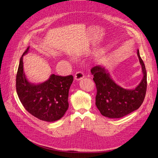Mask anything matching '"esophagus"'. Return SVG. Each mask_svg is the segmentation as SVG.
<instances>
[{
	"label": "esophagus",
	"mask_w": 158,
	"mask_h": 158,
	"mask_svg": "<svg viewBox=\"0 0 158 158\" xmlns=\"http://www.w3.org/2000/svg\"><path fill=\"white\" fill-rule=\"evenodd\" d=\"M84 78V75L82 73H81V72H77L74 75V79L77 81L80 80Z\"/></svg>",
	"instance_id": "1"
}]
</instances>
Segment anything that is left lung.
Returning <instances> with one entry per match:
<instances>
[{
  "label": "left lung",
  "mask_w": 158,
  "mask_h": 158,
  "mask_svg": "<svg viewBox=\"0 0 158 158\" xmlns=\"http://www.w3.org/2000/svg\"><path fill=\"white\" fill-rule=\"evenodd\" d=\"M137 54L143 77L134 89H124L116 84L104 67L98 65L91 69L97 90L95 104L102 115L108 118H121L137 110L143 102L147 87V71L139 50Z\"/></svg>",
  "instance_id": "1"
}]
</instances>
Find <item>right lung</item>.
<instances>
[{
    "label": "right lung",
    "mask_w": 158,
    "mask_h": 158,
    "mask_svg": "<svg viewBox=\"0 0 158 158\" xmlns=\"http://www.w3.org/2000/svg\"><path fill=\"white\" fill-rule=\"evenodd\" d=\"M20 59L16 76V90L24 108L41 121L54 122L60 119L68 110L69 91L73 81L72 75L61 77L54 74L43 83H30L23 70V56Z\"/></svg>",
    "instance_id": "add662e5"
}]
</instances>
